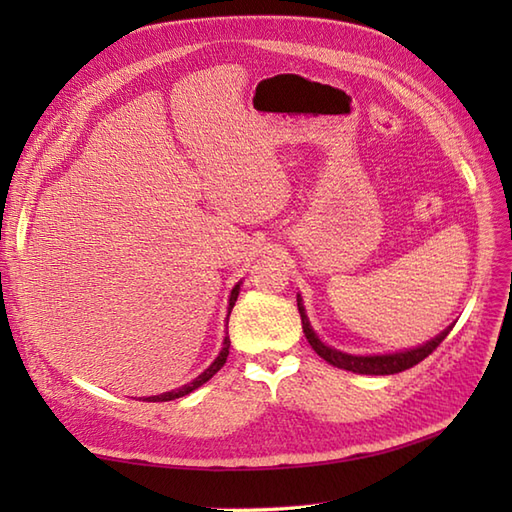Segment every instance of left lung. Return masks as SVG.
Masks as SVG:
<instances>
[{"instance_id": "obj_1", "label": "left lung", "mask_w": 512, "mask_h": 512, "mask_svg": "<svg viewBox=\"0 0 512 512\" xmlns=\"http://www.w3.org/2000/svg\"><path fill=\"white\" fill-rule=\"evenodd\" d=\"M297 306H299V314H301V328L303 334H306L308 343L312 345V350L317 352L323 361H328L330 365L339 367V369H347V372H354V374H369V376H385V374H398V372H405V369L418 365L420 361H424L436 347L447 339V334L453 330L451 323L447 330L440 332L436 339L427 341L424 345L413 347V350H405V352H396V354H374V356H356V354H345L334 350V347L325 345L317 332L312 330V325L308 321V314L306 308H303L301 303V295H297Z\"/></svg>"}]
</instances>
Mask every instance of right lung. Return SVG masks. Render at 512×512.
<instances>
[{
	"instance_id": "1",
	"label": "right lung",
	"mask_w": 512,
	"mask_h": 512,
	"mask_svg": "<svg viewBox=\"0 0 512 512\" xmlns=\"http://www.w3.org/2000/svg\"><path fill=\"white\" fill-rule=\"evenodd\" d=\"M239 284H242V281H239ZM239 284L231 290V297H228V314H231V310H233V306H235V301H237V295H239ZM228 314H226V325H228ZM228 347H231V339H228V332H226V336H224V347H222V352L217 354V358L215 361L204 369V372L198 376V378H193L191 383H187V385H182L180 389H171V391H165V394H160V396H149V398H145V400H149V402H167V400H176V398H182V396H187V394H191L193 389H198L200 385H204L206 380H211L217 372H220V369L224 367V363H226V356H228Z\"/></svg>"
}]
</instances>
